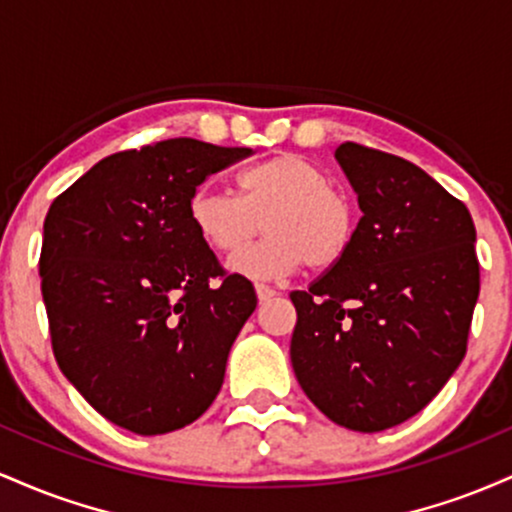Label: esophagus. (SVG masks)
Masks as SVG:
<instances>
[{
    "instance_id": "34e87169",
    "label": "esophagus",
    "mask_w": 512,
    "mask_h": 512,
    "mask_svg": "<svg viewBox=\"0 0 512 512\" xmlns=\"http://www.w3.org/2000/svg\"><path fill=\"white\" fill-rule=\"evenodd\" d=\"M255 291H257V298H260V303L272 301V298L276 296V291L272 289V286H267V284H255Z\"/></svg>"
}]
</instances>
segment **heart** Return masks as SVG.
Wrapping results in <instances>:
<instances>
[{
  "instance_id": "heart-1",
  "label": "heart",
  "mask_w": 512,
  "mask_h": 512,
  "mask_svg": "<svg viewBox=\"0 0 512 512\" xmlns=\"http://www.w3.org/2000/svg\"><path fill=\"white\" fill-rule=\"evenodd\" d=\"M238 185L240 197L202 185L190 199L192 226L214 250L236 252L262 226L269 233L233 257V272L279 279L301 264L325 272L349 255L356 238L354 202L315 163L281 154L243 170Z\"/></svg>"
}]
</instances>
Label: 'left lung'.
I'll return each instance as SVG.
<instances>
[{
  "instance_id": "8db88e82",
  "label": "left lung",
  "mask_w": 512,
  "mask_h": 512,
  "mask_svg": "<svg viewBox=\"0 0 512 512\" xmlns=\"http://www.w3.org/2000/svg\"><path fill=\"white\" fill-rule=\"evenodd\" d=\"M334 158L363 216L349 255L291 293V366L327 419L378 433L419 414L467 354L477 231L414 163L354 142Z\"/></svg>"
}]
</instances>
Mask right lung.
Here are the masks:
<instances>
[{"instance_id": "obj_1", "label": "right lung", "mask_w": 512, "mask_h": 512, "mask_svg": "<svg viewBox=\"0 0 512 512\" xmlns=\"http://www.w3.org/2000/svg\"><path fill=\"white\" fill-rule=\"evenodd\" d=\"M250 154L187 137L120 151L45 216L38 264L57 366L115 426L178 431L219 395L257 296L199 238L190 199Z\"/></svg>"}]
</instances>
